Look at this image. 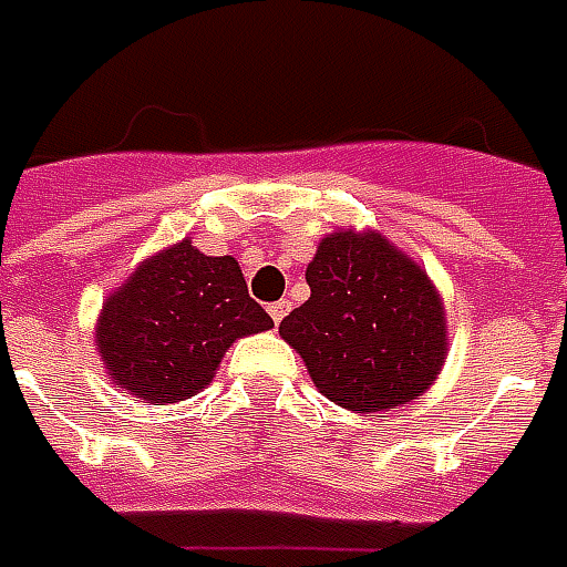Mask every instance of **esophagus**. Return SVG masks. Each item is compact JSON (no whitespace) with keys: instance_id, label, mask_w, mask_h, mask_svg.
Listing matches in <instances>:
<instances>
[{"instance_id":"obj_1","label":"esophagus","mask_w":567,"mask_h":567,"mask_svg":"<svg viewBox=\"0 0 567 567\" xmlns=\"http://www.w3.org/2000/svg\"><path fill=\"white\" fill-rule=\"evenodd\" d=\"M287 311H290V302H287V299L268 305V315H271V320H275V323H280V320L287 317Z\"/></svg>"}]
</instances>
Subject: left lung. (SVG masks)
<instances>
[{"label": "left lung", "mask_w": 567, "mask_h": 567, "mask_svg": "<svg viewBox=\"0 0 567 567\" xmlns=\"http://www.w3.org/2000/svg\"><path fill=\"white\" fill-rule=\"evenodd\" d=\"M305 280L311 299L280 320V336L302 354L317 391L354 412L427 391L445 360V317L419 265L375 231H336Z\"/></svg>", "instance_id": "1"}]
</instances>
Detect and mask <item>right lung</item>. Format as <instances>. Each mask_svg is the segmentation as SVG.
Returning a JSON list of instances; mask_svg holds the SVG:
<instances>
[{"label": "right lung", "mask_w": 567, "mask_h": 567, "mask_svg": "<svg viewBox=\"0 0 567 567\" xmlns=\"http://www.w3.org/2000/svg\"><path fill=\"white\" fill-rule=\"evenodd\" d=\"M271 327L231 256H204L183 240L110 296L97 348L124 391L176 403L210 384L231 341Z\"/></svg>", "instance_id": "obj_1"}]
</instances>
